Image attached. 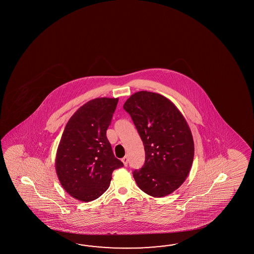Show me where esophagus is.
Returning a JSON list of instances; mask_svg holds the SVG:
<instances>
[{
	"label": "esophagus",
	"instance_id": "1",
	"mask_svg": "<svg viewBox=\"0 0 254 254\" xmlns=\"http://www.w3.org/2000/svg\"><path fill=\"white\" fill-rule=\"evenodd\" d=\"M122 162H124V164H125V166H127L128 165V162H129V159H128V157L125 156L123 159H122Z\"/></svg>",
	"mask_w": 254,
	"mask_h": 254
}]
</instances>
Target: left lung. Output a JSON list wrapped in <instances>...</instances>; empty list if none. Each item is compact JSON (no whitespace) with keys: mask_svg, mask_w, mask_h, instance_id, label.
Listing matches in <instances>:
<instances>
[{"mask_svg":"<svg viewBox=\"0 0 254 254\" xmlns=\"http://www.w3.org/2000/svg\"><path fill=\"white\" fill-rule=\"evenodd\" d=\"M144 145L145 162L132 172L137 185L152 197L171 194L184 184L193 162L194 144L183 114L167 98L141 91L125 102Z\"/></svg>","mask_w":254,"mask_h":254,"instance_id":"left-lung-1","label":"left lung"}]
</instances>
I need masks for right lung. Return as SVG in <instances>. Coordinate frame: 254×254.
Masks as SVG:
<instances>
[{
	"label": "right lung",
	"instance_id": "obj_1",
	"mask_svg": "<svg viewBox=\"0 0 254 254\" xmlns=\"http://www.w3.org/2000/svg\"><path fill=\"white\" fill-rule=\"evenodd\" d=\"M118 100H92L78 109L65 126L55 167L62 186L77 200H96L108 189L114 170L124 166L106 136Z\"/></svg>",
	"mask_w": 254,
	"mask_h": 254
}]
</instances>
